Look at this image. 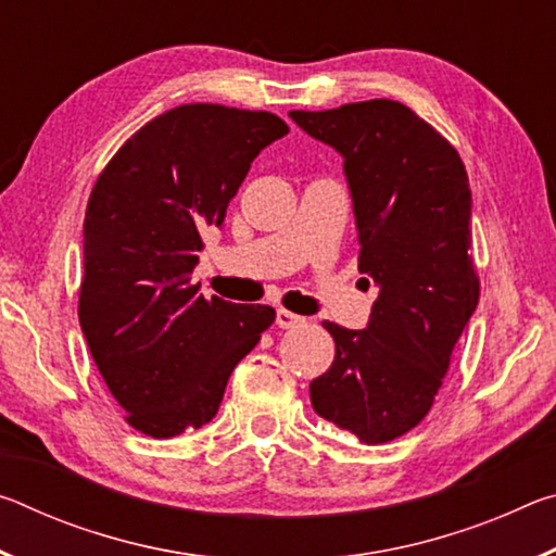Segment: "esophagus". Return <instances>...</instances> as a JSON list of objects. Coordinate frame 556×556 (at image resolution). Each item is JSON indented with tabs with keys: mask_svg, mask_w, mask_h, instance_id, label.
Masks as SVG:
<instances>
[{
	"mask_svg": "<svg viewBox=\"0 0 556 556\" xmlns=\"http://www.w3.org/2000/svg\"><path fill=\"white\" fill-rule=\"evenodd\" d=\"M304 324V318L287 312V308H277V326L279 328H296Z\"/></svg>",
	"mask_w": 556,
	"mask_h": 556,
	"instance_id": "1",
	"label": "esophagus"
}]
</instances>
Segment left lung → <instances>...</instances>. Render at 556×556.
Returning <instances> with one entry per match:
<instances>
[{"instance_id":"left-lung-1","label":"left lung","mask_w":556,"mask_h":556,"mask_svg":"<svg viewBox=\"0 0 556 556\" xmlns=\"http://www.w3.org/2000/svg\"><path fill=\"white\" fill-rule=\"evenodd\" d=\"M289 117L343 156L357 269L380 289L363 331L324 321L336 357L308 384L312 404L363 444H384L427 417L478 306L466 166L397 100L291 110Z\"/></svg>"}]
</instances>
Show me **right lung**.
I'll return each instance as SVG.
<instances>
[{
    "label": "right lung",
    "mask_w": 556,
    "mask_h": 556,
    "mask_svg": "<svg viewBox=\"0 0 556 556\" xmlns=\"http://www.w3.org/2000/svg\"><path fill=\"white\" fill-rule=\"evenodd\" d=\"M289 131L271 112L178 105L102 168L83 223L78 318L127 425L172 439L215 417L271 306L205 299L191 271L255 156Z\"/></svg>",
    "instance_id": "add662e5"
}]
</instances>
